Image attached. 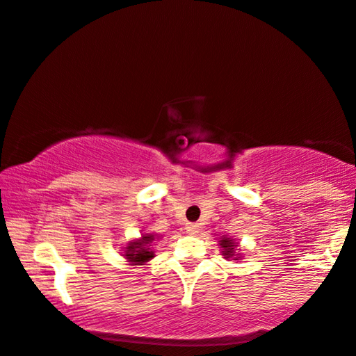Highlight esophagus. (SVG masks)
I'll list each match as a JSON object with an SVG mask.
<instances>
[{
    "instance_id": "esophagus-1",
    "label": "esophagus",
    "mask_w": 356,
    "mask_h": 356,
    "mask_svg": "<svg viewBox=\"0 0 356 356\" xmlns=\"http://www.w3.org/2000/svg\"><path fill=\"white\" fill-rule=\"evenodd\" d=\"M185 229H187L190 234H196L200 231V225L198 223H187V227H185Z\"/></svg>"
}]
</instances>
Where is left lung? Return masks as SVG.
<instances>
[{"mask_svg":"<svg viewBox=\"0 0 356 356\" xmlns=\"http://www.w3.org/2000/svg\"><path fill=\"white\" fill-rule=\"evenodd\" d=\"M220 249H222V255L225 259H242V253L239 249V242L233 238H227V236H222L218 241Z\"/></svg>","mask_w":356,"mask_h":356,"instance_id":"1","label":"left lung"}]
</instances>
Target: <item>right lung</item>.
<instances>
[{"instance_id": "1", "label": "right lung", "mask_w": 356, "mask_h": 356, "mask_svg": "<svg viewBox=\"0 0 356 356\" xmlns=\"http://www.w3.org/2000/svg\"><path fill=\"white\" fill-rule=\"evenodd\" d=\"M161 239L158 234L144 233L140 238L129 241L125 247H122V257L127 259V263L131 266H140L147 264L152 258H155V252L152 250V242Z\"/></svg>"}]
</instances>
